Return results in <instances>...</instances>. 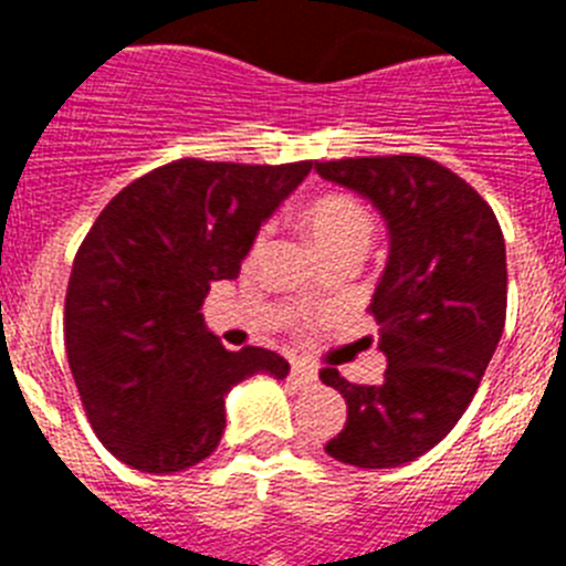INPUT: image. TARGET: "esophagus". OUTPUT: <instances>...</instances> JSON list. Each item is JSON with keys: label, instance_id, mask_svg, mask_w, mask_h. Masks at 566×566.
<instances>
[{"label": "esophagus", "instance_id": "34e87169", "mask_svg": "<svg viewBox=\"0 0 566 566\" xmlns=\"http://www.w3.org/2000/svg\"><path fill=\"white\" fill-rule=\"evenodd\" d=\"M292 379L297 385H317V371L306 363H294L292 365Z\"/></svg>", "mask_w": 566, "mask_h": 566}]
</instances>
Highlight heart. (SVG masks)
<instances>
[{
  "label": "heart",
  "mask_w": 566,
  "mask_h": 566,
  "mask_svg": "<svg viewBox=\"0 0 566 566\" xmlns=\"http://www.w3.org/2000/svg\"><path fill=\"white\" fill-rule=\"evenodd\" d=\"M303 227H306L314 249L323 258H332L339 252L363 254L371 243L377 223L359 198L348 192H326L317 195L303 209Z\"/></svg>",
  "instance_id": "b5f03b06"
}]
</instances>
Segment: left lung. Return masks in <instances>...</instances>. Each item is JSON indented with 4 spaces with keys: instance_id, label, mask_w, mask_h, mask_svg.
<instances>
[{
    "instance_id": "obj_1",
    "label": "left lung",
    "mask_w": 566,
    "mask_h": 566,
    "mask_svg": "<svg viewBox=\"0 0 566 566\" xmlns=\"http://www.w3.org/2000/svg\"><path fill=\"white\" fill-rule=\"evenodd\" d=\"M314 169L368 198L391 234L368 306L388 368L379 385L319 371L348 405L326 453L357 468H399L451 433L496 352L507 314L504 234L476 189L422 155L339 158Z\"/></svg>"
}]
</instances>
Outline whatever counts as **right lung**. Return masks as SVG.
<instances>
[{
    "mask_svg": "<svg viewBox=\"0 0 566 566\" xmlns=\"http://www.w3.org/2000/svg\"><path fill=\"white\" fill-rule=\"evenodd\" d=\"M312 161L260 167L181 158L124 187L78 247L64 345L102 444L144 473H178L218 448L223 399L289 363L258 345L227 352L203 326L214 280H234L260 223Z\"/></svg>",
    "mask_w": 566,
    "mask_h": 566,
    "instance_id": "add662e5",
    "label": "right lung"
}]
</instances>
